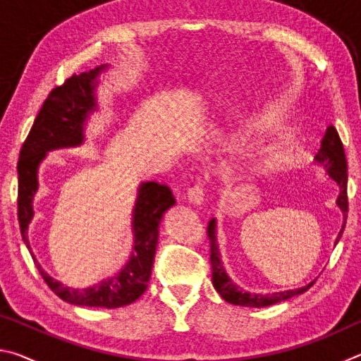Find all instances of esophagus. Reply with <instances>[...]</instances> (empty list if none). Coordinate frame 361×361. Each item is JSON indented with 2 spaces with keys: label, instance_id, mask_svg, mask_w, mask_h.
Listing matches in <instances>:
<instances>
[{
  "label": "esophagus",
  "instance_id": "obj_1",
  "mask_svg": "<svg viewBox=\"0 0 361 361\" xmlns=\"http://www.w3.org/2000/svg\"><path fill=\"white\" fill-rule=\"evenodd\" d=\"M188 200L195 205H200L204 202V186L200 183L188 189Z\"/></svg>",
  "mask_w": 361,
  "mask_h": 361
}]
</instances>
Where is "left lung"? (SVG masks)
<instances>
[{"label":"left lung","mask_w":361,"mask_h":361,"mask_svg":"<svg viewBox=\"0 0 361 361\" xmlns=\"http://www.w3.org/2000/svg\"><path fill=\"white\" fill-rule=\"evenodd\" d=\"M315 161L322 164L323 167H326L329 176L338 183V186L341 189L339 197L336 200V204H338L339 209L342 210V215H344V224H342V229L338 235V240H339L345 228L347 212H349V199H347V161H345L344 145H342L339 133L334 129V126L326 127L325 135L322 138L320 149L315 154ZM207 234H209V240H210L212 282H213V286H215V290L221 295L224 301L235 305H245V307H266V305H272L296 295H301V293L307 291L310 286L315 283L312 282L302 286V288L288 290L282 293H272V295H255V293L243 291L239 288V286L232 283V280L228 277V274L224 272L221 258H219V250L216 245L215 219H210L209 228H207Z\"/></svg>","instance_id":"1"}]
</instances>
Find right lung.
<instances>
[{"instance_id": "add662e5", "label": "right lung", "mask_w": 361, "mask_h": 361, "mask_svg": "<svg viewBox=\"0 0 361 361\" xmlns=\"http://www.w3.org/2000/svg\"><path fill=\"white\" fill-rule=\"evenodd\" d=\"M99 71L100 68L81 75L73 73L63 84L56 85L42 103L32 130L22 145L20 157L17 162V172H19L17 216H19L22 239L28 248L27 228L33 216V195L38 189V180H36L38 164L46 156V151L82 143L84 121L87 118V113L95 108L94 81ZM173 204L175 197L169 186L159 185L156 181L142 185L133 210L135 247L132 258L118 276L100 282L92 288H68L49 277L36 259L35 264L49 288L66 302L106 309L132 304L143 295L148 286L157 247L159 223L164 212Z\"/></svg>"}]
</instances>
